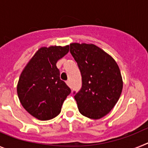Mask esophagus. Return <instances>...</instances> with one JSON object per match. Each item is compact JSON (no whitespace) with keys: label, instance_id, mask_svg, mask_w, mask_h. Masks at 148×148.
Instances as JSON below:
<instances>
[{"label":"esophagus","instance_id":"esophagus-1","mask_svg":"<svg viewBox=\"0 0 148 148\" xmlns=\"http://www.w3.org/2000/svg\"><path fill=\"white\" fill-rule=\"evenodd\" d=\"M66 84H67V86L70 87V81H67V82H66Z\"/></svg>","mask_w":148,"mask_h":148}]
</instances>
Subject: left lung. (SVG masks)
Returning a JSON list of instances; mask_svg holds the SVG:
<instances>
[{
	"instance_id": "left-lung-1",
	"label": "left lung",
	"mask_w": 148,
	"mask_h": 148,
	"mask_svg": "<svg viewBox=\"0 0 148 148\" xmlns=\"http://www.w3.org/2000/svg\"><path fill=\"white\" fill-rule=\"evenodd\" d=\"M70 46L82 77V89L74 96L78 110L89 119H101L114 108L121 94L119 67L112 56L95 44Z\"/></svg>"
}]
</instances>
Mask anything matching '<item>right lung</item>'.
Here are the masks:
<instances>
[{
  "label": "right lung",
  "mask_w": 148,
  "mask_h": 148,
  "mask_svg": "<svg viewBox=\"0 0 148 148\" xmlns=\"http://www.w3.org/2000/svg\"><path fill=\"white\" fill-rule=\"evenodd\" d=\"M69 45L40 47L29 60L19 77L18 99L23 108L41 121L61 113V106L71 90L60 79L56 63L69 52Z\"/></svg>",
  "instance_id": "obj_1"
}]
</instances>
